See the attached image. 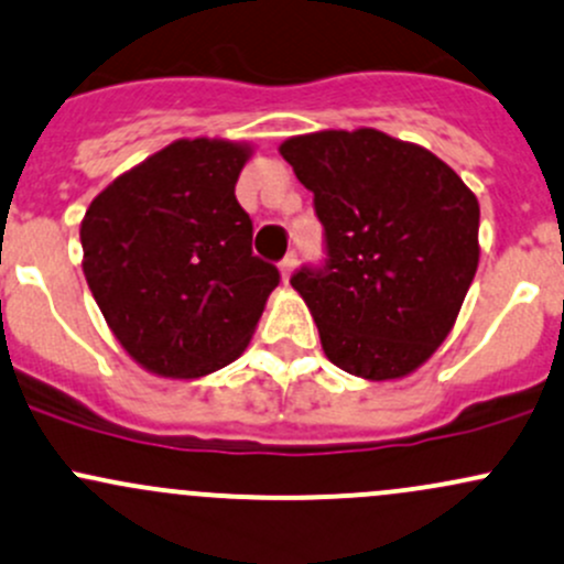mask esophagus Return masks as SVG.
<instances>
[{"instance_id": "34e87169", "label": "esophagus", "mask_w": 564, "mask_h": 564, "mask_svg": "<svg viewBox=\"0 0 564 564\" xmlns=\"http://www.w3.org/2000/svg\"><path fill=\"white\" fill-rule=\"evenodd\" d=\"M294 267H297V253H294V251H289L286 257L281 259V275H283V281H289V278H292Z\"/></svg>"}]
</instances>
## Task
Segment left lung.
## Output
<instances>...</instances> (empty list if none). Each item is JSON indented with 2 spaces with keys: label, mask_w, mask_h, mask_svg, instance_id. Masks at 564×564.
Here are the masks:
<instances>
[{
  "label": "left lung",
  "mask_w": 564,
  "mask_h": 564,
  "mask_svg": "<svg viewBox=\"0 0 564 564\" xmlns=\"http://www.w3.org/2000/svg\"><path fill=\"white\" fill-rule=\"evenodd\" d=\"M281 156L324 227L327 259L292 275L324 354L370 381L408 376L446 340L476 275V194L435 153L376 129L302 134Z\"/></svg>",
  "instance_id": "1"
}]
</instances>
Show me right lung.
<instances>
[{
	"label": "right lung",
	"instance_id": "obj_1",
	"mask_svg": "<svg viewBox=\"0 0 564 564\" xmlns=\"http://www.w3.org/2000/svg\"><path fill=\"white\" fill-rule=\"evenodd\" d=\"M248 145L175 140L110 183L80 224L83 272L127 354L199 378L242 354L281 281L235 197Z\"/></svg>",
	"mask_w": 564,
	"mask_h": 564
}]
</instances>
